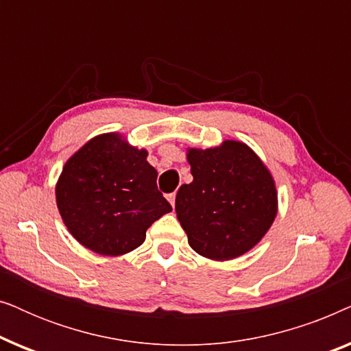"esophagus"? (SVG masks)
<instances>
[{
	"instance_id": "esophagus-1",
	"label": "esophagus",
	"mask_w": 351,
	"mask_h": 351,
	"mask_svg": "<svg viewBox=\"0 0 351 351\" xmlns=\"http://www.w3.org/2000/svg\"><path fill=\"white\" fill-rule=\"evenodd\" d=\"M167 199H169L171 206H172V208H174V206H176V193H171V195H167Z\"/></svg>"
}]
</instances>
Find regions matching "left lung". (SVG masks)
<instances>
[{
	"label": "left lung",
	"instance_id": "8db88e82",
	"mask_svg": "<svg viewBox=\"0 0 351 351\" xmlns=\"http://www.w3.org/2000/svg\"><path fill=\"white\" fill-rule=\"evenodd\" d=\"M191 184L176 196L177 219L199 256L232 261L252 249L278 210L275 180L246 143L225 141L215 148H190Z\"/></svg>",
	"mask_w": 351,
	"mask_h": 351
}]
</instances>
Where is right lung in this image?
I'll return each instance as SVG.
<instances>
[{"label": "right lung", "mask_w": 351, "mask_h": 351, "mask_svg": "<svg viewBox=\"0 0 351 351\" xmlns=\"http://www.w3.org/2000/svg\"><path fill=\"white\" fill-rule=\"evenodd\" d=\"M147 150L119 134H102L65 162L57 208L76 241L100 256H121L145 241L147 230L172 208L156 186Z\"/></svg>", "instance_id": "add662e5"}]
</instances>
